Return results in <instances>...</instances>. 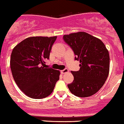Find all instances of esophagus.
I'll list each match as a JSON object with an SVG mask.
<instances>
[{"mask_svg": "<svg viewBox=\"0 0 124 124\" xmlns=\"http://www.w3.org/2000/svg\"><path fill=\"white\" fill-rule=\"evenodd\" d=\"M67 72H68V70L67 68H65V69H64V70H63L61 71V73L62 74H64Z\"/></svg>", "mask_w": 124, "mask_h": 124, "instance_id": "obj_1", "label": "esophagus"}]
</instances>
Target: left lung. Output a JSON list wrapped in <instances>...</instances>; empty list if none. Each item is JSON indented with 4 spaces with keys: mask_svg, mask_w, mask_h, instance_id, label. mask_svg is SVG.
<instances>
[{
    "mask_svg": "<svg viewBox=\"0 0 124 124\" xmlns=\"http://www.w3.org/2000/svg\"><path fill=\"white\" fill-rule=\"evenodd\" d=\"M63 40L72 49L80 70L71 71L72 83L68 85L71 93L79 97L94 95L102 87L109 73L108 51L100 39L85 32L64 35Z\"/></svg>",
    "mask_w": 124,
    "mask_h": 124,
    "instance_id": "1",
    "label": "left lung"
}]
</instances>
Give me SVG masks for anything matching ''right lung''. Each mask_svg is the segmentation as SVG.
Listing matches in <instances>:
<instances>
[{
  "instance_id": "1",
  "label": "right lung",
  "mask_w": 124,
  "mask_h": 124,
  "mask_svg": "<svg viewBox=\"0 0 124 124\" xmlns=\"http://www.w3.org/2000/svg\"><path fill=\"white\" fill-rule=\"evenodd\" d=\"M57 37H30L17 45L10 56L15 82L25 95L34 99L49 96L60 79V71L45 67Z\"/></svg>"
}]
</instances>
